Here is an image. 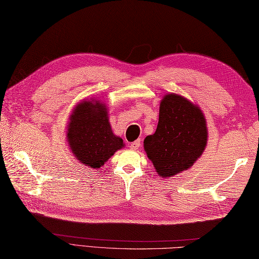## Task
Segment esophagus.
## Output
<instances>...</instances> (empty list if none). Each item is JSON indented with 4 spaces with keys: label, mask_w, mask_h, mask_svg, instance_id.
<instances>
[{
    "label": "esophagus",
    "mask_w": 259,
    "mask_h": 259,
    "mask_svg": "<svg viewBox=\"0 0 259 259\" xmlns=\"http://www.w3.org/2000/svg\"><path fill=\"white\" fill-rule=\"evenodd\" d=\"M139 147H140V140L139 139L134 141V142H131V144L129 145V148L131 150H137Z\"/></svg>",
    "instance_id": "esophagus-1"
}]
</instances>
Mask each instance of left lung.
<instances>
[{
    "mask_svg": "<svg viewBox=\"0 0 259 259\" xmlns=\"http://www.w3.org/2000/svg\"><path fill=\"white\" fill-rule=\"evenodd\" d=\"M148 158L162 178L192 166L207 145L206 120L200 109L178 95L164 97L156 133L144 141Z\"/></svg>",
    "mask_w": 259,
    "mask_h": 259,
    "instance_id": "obj_1",
    "label": "left lung"
}]
</instances>
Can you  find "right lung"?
I'll return each mask as SVG.
<instances>
[{"label": "right lung", "mask_w": 259, "mask_h": 259, "mask_svg": "<svg viewBox=\"0 0 259 259\" xmlns=\"http://www.w3.org/2000/svg\"><path fill=\"white\" fill-rule=\"evenodd\" d=\"M68 141L75 158L98 169L123 147V140L112 134L107 108L99 101L79 103L71 114Z\"/></svg>", "instance_id": "1"}]
</instances>
